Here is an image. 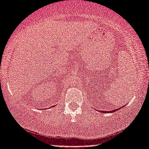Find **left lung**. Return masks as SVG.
I'll list each match as a JSON object with an SVG mask.
<instances>
[{
    "instance_id": "obj_1",
    "label": "left lung",
    "mask_w": 149,
    "mask_h": 149,
    "mask_svg": "<svg viewBox=\"0 0 149 149\" xmlns=\"http://www.w3.org/2000/svg\"><path fill=\"white\" fill-rule=\"evenodd\" d=\"M121 107V108H122ZM121 109V108H118V109H114V110H112V111H111L110 112H111V113H113V112H115V111H117V110H119V109ZM100 111L101 112V113H107V111ZM108 112V111H107Z\"/></svg>"
}]
</instances>
